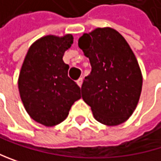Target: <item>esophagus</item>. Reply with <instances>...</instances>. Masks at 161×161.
<instances>
[{"label":"esophagus","instance_id":"1","mask_svg":"<svg viewBox=\"0 0 161 161\" xmlns=\"http://www.w3.org/2000/svg\"><path fill=\"white\" fill-rule=\"evenodd\" d=\"M77 83L79 84V86H81V84H82V78H80V79L77 80Z\"/></svg>","mask_w":161,"mask_h":161}]
</instances>
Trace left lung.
Instances as JSON below:
<instances>
[{
    "label": "left lung",
    "instance_id": "8db88e82",
    "mask_svg": "<svg viewBox=\"0 0 161 161\" xmlns=\"http://www.w3.org/2000/svg\"><path fill=\"white\" fill-rule=\"evenodd\" d=\"M79 47L89 58L91 73L81 85V97L94 118L117 126L131 116L142 90V74L126 39L111 28L83 33Z\"/></svg>",
    "mask_w": 161,
    "mask_h": 161
}]
</instances>
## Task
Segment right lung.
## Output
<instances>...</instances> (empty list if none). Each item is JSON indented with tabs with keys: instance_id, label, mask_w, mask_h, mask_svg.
<instances>
[{
	"instance_id": "1",
	"label": "right lung",
	"mask_w": 161,
	"mask_h": 161,
	"mask_svg": "<svg viewBox=\"0 0 161 161\" xmlns=\"http://www.w3.org/2000/svg\"><path fill=\"white\" fill-rule=\"evenodd\" d=\"M73 39L72 34L39 38L30 47L19 74L24 107L34 121L47 127L64 121L80 99V88L68 77L69 65L62 59Z\"/></svg>"
}]
</instances>
